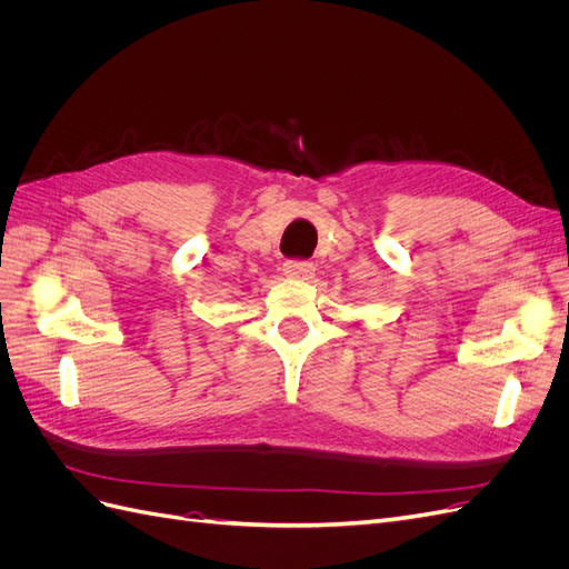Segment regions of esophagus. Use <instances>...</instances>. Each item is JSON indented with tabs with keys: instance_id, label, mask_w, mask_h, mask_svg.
I'll return each mask as SVG.
<instances>
[{
	"instance_id": "obj_1",
	"label": "esophagus",
	"mask_w": 569,
	"mask_h": 569,
	"mask_svg": "<svg viewBox=\"0 0 569 569\" xmlns=\"http://www.w3.org/2000/svg\"><path fill=\"white\" fill-rule=\"evenodd\" d=\"M282 270H284L287 278H291V280H311L313 272H316L313 263H308V261H287Z\"/></svg>"
}]
</instances>
